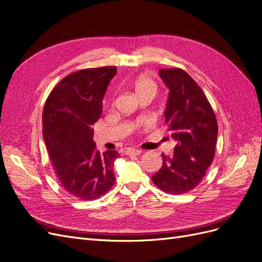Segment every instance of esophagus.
Instances as JSON below:
<instances>
[{
    "label": "esophagus",
    "instance_id": "obj_1",
    "mask_svg": "<svg viewBox=\"0 0 262 262\" xmlns=\"http://www.w3.org/2000/svg\"><path fill=\"white\" fill-rule=\"evenodd\" d=\"M124 152H125V155H140L142 150L138 148H126Z\"/></svg>",
    "mask_w": 262,
    "mask_h": 262
}]
</instances>
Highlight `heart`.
Instances as JSON below:
<instances>
[{
	"mask_svg": "<svg viewBox=\"0 0 262 262\" xmlns=\"http://www.w3.org/2000/svg\"><path fill=\"white\" fill-rule=\"evenodd\" d=\"M134 89H136L137 93L140 95L141 93L146 92V91H152L155 92V84L149 80L147 77H139L138 80L134 82Z\"/></svg>",
	"mask_w": 262,
	"mask_h": 262,
	"instance_id": "obj_1",
	"label": "heart"
}]
</instances>
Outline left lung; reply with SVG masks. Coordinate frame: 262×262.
<instances>
[{
    "instance_id": "8db88e82",
    "label": "left lung",
    "mask_w": 262,
    "mask_h": 262,
    "mask_svg": "<svg viewBox=\"0 0 262 262\" xmlns=\"http://www.w3.org/2000/svg\"><path fill=\"white\" fill-rule=\"evenodd\" d=\"M158 74L169 91L164 117L176 146L171 156L162 155L152 180L167 193H186L200 184L213 162L217 121L201 87L185 71L164 69Z\"/></svg>"
}]
</instances>
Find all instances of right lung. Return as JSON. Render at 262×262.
Listing matches in <instances>:
<instances>
[{
    "mask_svg": "<svg viewBox=\"0 0 262 262\" xmlns=\"http://www.w3.org/2000/svg\"><path fill=\"white\" fill-rule=\"evenodd\" d=\"M116 67L76 71L54 87L42 113V136L58 180L81 200L97 199L115 184L119 154L96 149L93 124L102 113V99Z\"/></svg>",
    "mask_w": 262,
    "mask_h": 262,
    "instance_id": "1",
    "label": "right lung"
}]
</instances>
